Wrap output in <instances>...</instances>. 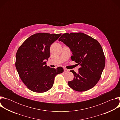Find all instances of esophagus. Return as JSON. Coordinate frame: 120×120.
<instances>
[{"instance_id": "1", "label": "esophagus", "mask_w": 120, "mask_h": 120, "mask_svg": "<svg viewBox=\"0 0 120 120\" xmlns=\"http://www.w3.org/2000/svg\"><path fill=\"white\" fill-rule=\"evenodd\" d=\"M64 72H69V70H68L67 69H65V68H64Z\"/></svg>"}]
</instances>
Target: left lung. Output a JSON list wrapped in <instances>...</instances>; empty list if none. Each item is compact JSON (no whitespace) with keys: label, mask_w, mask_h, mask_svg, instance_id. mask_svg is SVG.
<instances>
[{"label":"left lung","mask_w":120,"mask_h":120,"mask_svg":"<svg viewBox=\"0 0 120 120\" xmlns=\"http://www.w3.org/2000/svg\"><path fill=\"white\" fill-rule=\"evenodd\" d=\"M73 53L71 58L80 65L76 74L71 70L74 78L68 82L69 86L78 92L87 91L99 81L105 64L103 50L95 39L82 33H64L59 38Z\"/></svg>","instance_id":"1"}]
</instances>
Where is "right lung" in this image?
Wrapping results in <instances>:
<instances>
[{"label": "right lung", "mask_w": 120, "mask_h": 120, "mask_svg": "<svg viewBox=\"0 0 120 120\" xmlns=\"http://www.w3.org/2000/svg\"><path fill=\"white\" fill-rule=\"evenodd\" d=\"M61 34L37 33L20 45L15 56V67L27 87L36 93H44L53 86L56 76L62 73V67L56 69L46 65L50 56V47Z\"/></svg>", "instance_id": "1"}]
</instances>
